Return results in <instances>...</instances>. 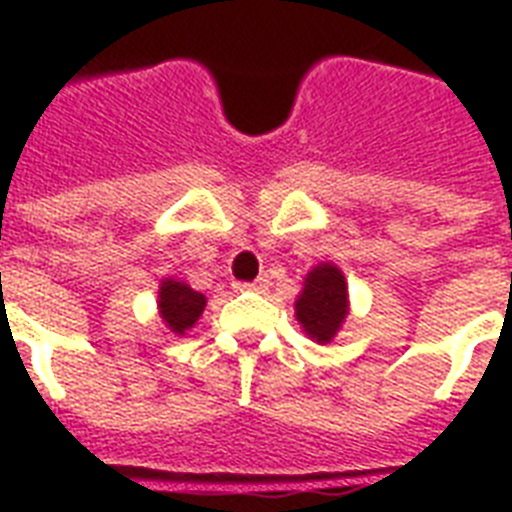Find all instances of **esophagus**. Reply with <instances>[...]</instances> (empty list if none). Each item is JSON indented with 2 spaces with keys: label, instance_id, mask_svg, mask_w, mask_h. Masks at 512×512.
Wrapping results in <instances>:
<instances>
[{
  "label": "esophagus",
  "instance_id": "34e87169",
  "mask_svg": "<svg viewBox=\"0 0 512 512\" xmlns=\"http://www.w3.org/2000/svg\"><path fill=\"white\" fill-rule=\"evenodd\" d=\"M236 292H265L268 289V278H257V281H236Z\"/></svg>",
  "mask_w": 512,
  "mask_h": 512
}]
</instances>
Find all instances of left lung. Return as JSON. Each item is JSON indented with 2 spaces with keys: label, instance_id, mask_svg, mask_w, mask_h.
<instances>
[{
  "label": "left lung",
  "instance_id": "8db88e82",
  "mask_svg": "<svg viewBox=\"0 0 512 512\" xmlns=\"http://www.w3.org/2000/svg\"><path fill=\"white\" fill-rule=\"evenodd\" d=\"M294 315L313 342H334L350 315V289L339 265L318 263L307 270L302 292L294 302Z\"/></svg>",
  "mask_w": 512,
  "mask_h": 512
}]
</instances>
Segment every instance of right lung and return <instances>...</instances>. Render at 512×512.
Listing matches in <instances>:
<instances>
[{
    "instance_id": "add662e5",
    "label": "right lung",
    "mask_w": 512,
    "mask_h": 512,
    "mask_svg": "<svg viewBox=\"0 0 512 512\" xmlns=\"http://www.w3.org/2000/svg\"><path fill=\"white\" fill-rule=\"evenodd\" d=\"M207 297L205 294L194 292L186 281L168 276L160 281L157 289V313H160L162 323L170 334L186 336L189 328L199 321V315L205 313Z\"/></svg>"
}]
</instances>
